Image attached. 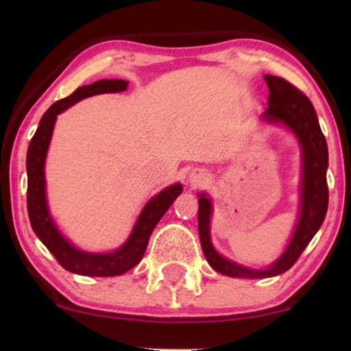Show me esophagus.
<instances>
[{"instance_id":"34e87169","label":"esophagus","mask_w":351,"mask_h":351,"mask_svg":"<svg viewBox=\"0 0 351 351\" xmlns=\"http://www.w3.org/2000/svg\"><path fill=\"white\" fill-rule=\"evenodd\" d=\"M190 180H192V182H201V180H204V173H203V171H198V173H192V175H190Z\"/></svg>"}]
</instances>
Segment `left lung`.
Segmentation results:
<instances>
[{
	"label": "left lung",
	"mask_w": 351,
	"mask_h": 351,
	"mask_svg": "<svg viewBox=\"0 0 351 351\" xmlns=\"http://www.w3.org/2000/svg\"><path fill=\"white\" fill-rule=\"evenodd\" d=\"M265 80L269 88V106L263 114L265 119H268L269 122H283L293 130L304 152L300 218L287 251L274 265L265 271L247 269L221 257L213 249L209 234L212 206L206 195H199L198 230L201 247L212 268L229 277L265 278L288 271L310 245L313 237L322 226L328 209V184H326L328 148L311 100L299 88L291 85L282 77L265 75Z\"/></svg>",
	"instance_id": "8db88e82"
}]
</instances>
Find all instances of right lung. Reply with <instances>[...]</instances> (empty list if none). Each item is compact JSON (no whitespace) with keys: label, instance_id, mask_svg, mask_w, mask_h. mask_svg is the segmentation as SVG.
I'll use <instances>...</instances> for the list:
<instances>
[{"label":"right lung","instance_id":"add662e5","mask_svg":"<svg viewBox=\"0 0 351 351\" xmlns=\"http://www.w3.org/2000/svg\"><path fill=\"white\" fill-rule=\"evenodd\" d=\"M125 80H99L91 85L77 88L71 96L49 106L38 123L37 132L29 142L26 170H27V213L35 235L49 249L56 260L64 269L74 274L91 277H112L121 276L132 269L144 257L148 245V239L154 226L173 204L178 195L182 192L181 184H175L164 189L161 193L148 201L136 223L134 229L125 245L110 254H88L79 251L63 239L52 223L45 195V159L49 147V141L54 130L57 114L69 108L79 100L104 93H119L127 90Z\"/></svg>","mask_w":351,"mask_h":351}]
</instances>
